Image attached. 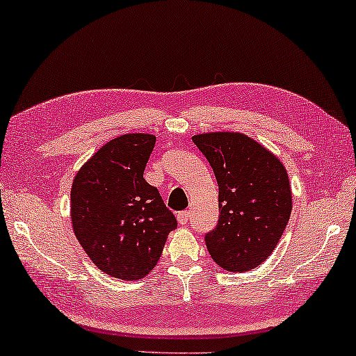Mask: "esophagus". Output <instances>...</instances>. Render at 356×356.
<instances>
[{
	"label": "esophagus",
	"mask_w": 356,
	"mask_h": 356,
	"mask_svg": "<svg viewBox=\"0 0 356 356\" xmlns=\"http://www.w3.org/2000/svg\"><path fill=\"white\" fill-rule=\"evenodd\" d=\"M177 220H178L179 224H181V226H186V224H188V221H189V211L188 210L179 211L177 215Z\"/></svg>",
	"instance_id": "obj_1"
}]
</instances>
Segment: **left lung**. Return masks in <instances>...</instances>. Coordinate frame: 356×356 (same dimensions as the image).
<instances>
[{"label":"left lung","mask_w":356,"mask_h":356,"mask_svg":"<svg viewBox=\"0 0 356 356\" xmlns=\"http://www.w3.org/2000/svg\"><path fill=\"white\" fill-rule=\"evenodd\" d=\"M215 172L220 221L205 235L213 261L247 272L269 258L291 215V188L280 159L238 132L193 136Z\"/></svg>","instance_id":"obj_1"}]
</instances>
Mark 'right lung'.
I'll list each match as a JSON object with an SVG mask.
<instances>
[{
    "label": "right lung",
    "instance_id": "obj_1",
    "mask_svg": "<svg viewBox=\"0 0 356 356\" xmlns=\"http://www.w3.org/2000/svg\"><path fill=\"white\" fill-rule=\"evenodd\" d=\"M156 145L151 134H125L103 145L76 173L71 224L81 247L102 272L140 280L161 259L173 213L143 178Z\"/></svg>",
    "mask_w": 356,
    "mask_h": 356
}]
</instances>
